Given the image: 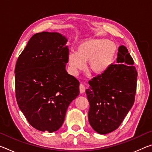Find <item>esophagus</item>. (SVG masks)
Here are the masks:
<instances>
[{
  "label": "esophagus",
  "instance_id": "34e87169",
  "mask_svg": "<svg viewBox=\"0 0 152 152\" xmlns=\"http://www.w3.org/2000/svg\"><path fill=\"white\" fill-rule=\"evenodd\" d=\"M79 89H80V92L81 93H84V92H85L86 87L83 84H80L79 86Z\"/></svg>",
  "mask_w": 152,
  "mask_h": 152
}]
</instances>
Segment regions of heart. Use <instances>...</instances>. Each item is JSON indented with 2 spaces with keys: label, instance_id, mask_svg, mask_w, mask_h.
<instances>
[{
  "label": "heart",
  "instance_id": "heart-1",
  "mask_svg": "<svg viewBox=\"0 0 152 152\" xmlns=\"http://www.w3.org/2000/svg\"><path fill=\"white\" fill-rule=\"evenodd\" d=\"M116 46L106 39H86L79 43L76 52H70L68 61L70 70L76 74L85 68L88 61V69L96 74L103 72L113 62Z\"/></svg>",
  "mask_w": 152,
  "mask_h": 152
}]
</instances>
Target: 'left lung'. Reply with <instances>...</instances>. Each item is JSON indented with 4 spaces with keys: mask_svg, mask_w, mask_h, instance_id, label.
I'll list each match as a JSON object with an SVG mask.
<instances>
[{
    "mask_svg": "<svg viewBox=\"0 0 152 152\" xmlns=\"http://www.w3.org/2000/svg\"><path fill=\"white\" fill-rule=\"evenodd\" d=\"M117 61L89 80L86 93L90 104L88 121L100 134L119 127L132 109L137 89V72L125 46L119 48Z\"/></svg>",
    "mask_w": 152,
    "mask_h": 152,
    "instance_id": "8db88e82",
    "label": "left lung"
}]
</instances>
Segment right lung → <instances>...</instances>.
<instances>
[{
  "label": "right lung",
  "mask_w": 152,
  "mask_h": 152,
  "mask_svg": "<svg viewBox=\"0 0 152 152\" xmlns=\"http://www.w3.org/2000/svg\"><path fill=\"white\" fill-rule=\"evenodd\" d=\"M66 42L60 33H36L15 66L17 104L29 124L41 132L58 130L69 104L79 94V81L66 70Z\"/></svg>",
  "instance_id": "1"
}]
</instances>
